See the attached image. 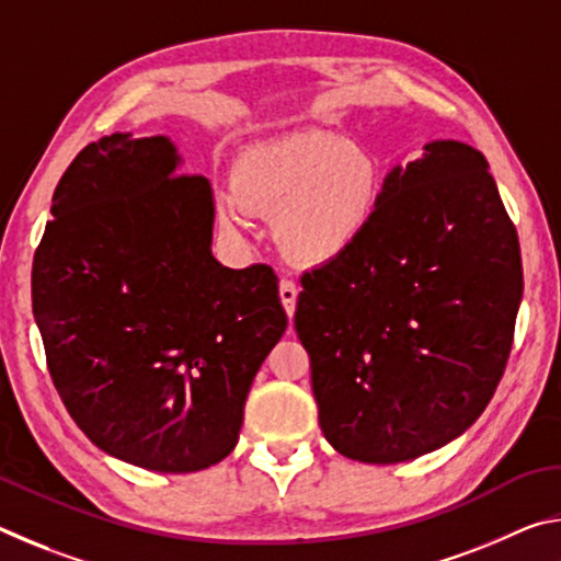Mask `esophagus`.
I'll list each match as a JSON object with an SVG mask.
<instances>
[{
  "mask_svg": "<svg viewBox=\"0 0 561 561\" xmlns=\"http://www.w3.org/2000/svg\"><path fill=\"white\" fill-rule=\"evenodd\" d=\"M297 284L289 282V279H282L279 282V299H282V307L284 311H287V317L291 319L294 311H297Z\"/></svg>",
  "mask_w": 561,
  "mask_h": 561,
  "instance_id": "1",
  "label": "esophagus"
}]
</instances>
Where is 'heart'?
<instances>
[{"label":"heart","instance_id":"heart-1","mask_svg":"<svg viewBox=\"0 0 561 561\" xmlns=\"http://www.w3.org/2000/svg\"><path fill=\"white\" fill-rule=\"evenodd\" d=\"M234 193L217 195L225 232L247 230V210L274 215L279 250L299 264H327L364 240L383 197V168L371 150L331 130H294L244 148Z\"/></svg>","mask_w":561,"mask_h":561}]
</instances>
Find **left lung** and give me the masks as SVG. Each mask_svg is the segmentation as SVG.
<instances>
[{"mask_svg":"<svg viewBox=\"0 0 561 561\" xmlns=\"http://www.w3.org/2000/svg\"><path fill=\"white\" fill-rule=\"evenodd\" d=\"M488 160L431 140L396 165L371 230L301 277L299 341L336 453L396 465L458 438L505 374L522 262Z\"/></svg>","mask_w":561,"mask_h":561,"instance_id":"obj_1","label":"left lung"}]
</instances>
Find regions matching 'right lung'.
<instances>
[{
  "instance_id": "right-lung-1",
  "label": "right lung",
  "mask_w": 561,
  "mask_h": 561,
  "mask_svg": "<svg viewBox=\"0 0 561 561\" xmlns=\"http://www.w3.org/2000/svg\"><path fill=\"white\" fill-rule=\"evenodd\" d=\"M180 165L168 136L83 148L32 267L66 411L96 448L153 472H197L234 450L247 393L287 329L270 267L213 257V187Z\"/></svg>"
}]
</instances>
